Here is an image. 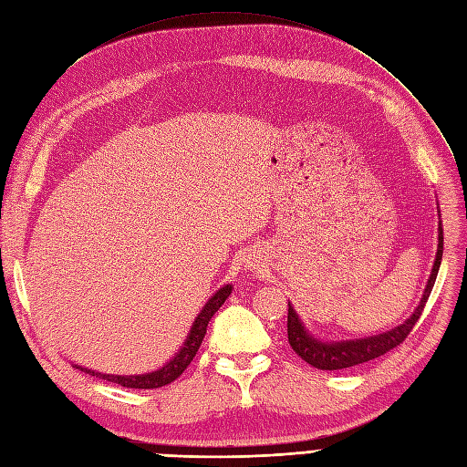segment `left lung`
I'll use <instances>...</instances> for the list:
<instances>
[{"instance_id": "8db88e82", "label": "left lung", "mask_w": 467, "mask_h": 467, "mask_svg": "<svg viewBox=\"0 0 467 467\" xmlns=\"http://www.w3.org/2000/svg\"><path fill=\"white\" fill-rule=\"evenodd\" d=\"M441 258H442V226L439 222V243H437V254H435L431 275L428 279L426 291H424V295H421L418 307L414 309V314L403 325H399L388 332H382V335H374V337H367V338H359V340L321 342L309 335L304 323L300 321L298 314L295 312V307L288 304V316H286L288 344H291V348L296 351V355H300L306 363H309L316 368H321V370L349 368V367L380 358V355L388 353L389 349L397 348L399 344H403V340L410 335L412 327L420 319L421 312H424V306L431 295V288L435 285L437 272L441 265Z\"/></svg>"}]
</instances>
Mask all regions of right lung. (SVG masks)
<instances>
[{"mask_svg":"<svg viewBox=\"0 0 467 467\" xmlns=\"http://www.w3.org/2000/svg\"><path fill=\"white\" fill-rule=\"evenodd\" d=\"M230 293H232V285H224L222 288H218V291L209 298V302L203 306L202 312H199V316L195 317V321L188 332V338L182 344L181 351L176 353L167 365H163L158 370L146 372V374H135V376H119V374L95 372L88 368H81L78 365H76V368L91 374V376H97V379L119 384L123 388H132V389H153V388L167 386L172 380L179 379V376L188 368V365L193 361L199 346H202V342H203V337L207 335V325H209L211 317L218 312V307L226 302Z\"/></svg>","mask_w":467,"mask_h":467,"instance_id":"right-lung-1","label":"right lung"}]
</instances>
